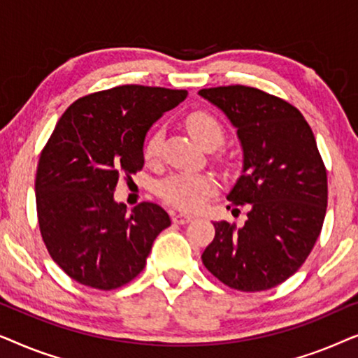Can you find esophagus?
Masks as SVG:
<instances>
[{"instance_id": "34e87169", "label": "esophagus", "mask_w": 358, "mask_h": 358, "mask_svg": "<svg viewBox=\"0 0 358 358\" xmlns=\"http://www.w3.org/2000/svg\"><path fill=\"white\" fill-rule=\"evenodd\" d=\"M192 220H194V217L189 213H174L173 215V222L178 224H185V223L192 222Z\"/></svg>"}]
</instances>
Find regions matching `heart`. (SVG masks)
Segmentation results:
<instances>
[{
  "label": "heart",
  "mask_w": 358,
  "mask_h": 358,
  "mask_svg": "<svg viewBox=\"0 0 358 358\" xmlns=\"http://www.w3.org/2000/svg\"><path fill=\"white\" fill-rule=\"evenodd\" d=\"M189 134L205 148H217L224 140V127L217 115L208 110H192L185 115ZM163 134L153 130L143 143V158L146 163H156L161 155ZM217 190V180L208 174L180 173L169 176L159 184V195L166 203L180 210H197L207 197Z\"/></svg>",
  "instance_id": "heart-1"
}]
</instances>
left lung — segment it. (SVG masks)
Returning a JSON list of instances; mask_svg holds the SVG:
<instances>
[{"label":"left lung","mask_w":358,"mask_h":358,"mask_svg":"<svg viewBox=\"0 0 358 358\" xmlns=\"http://www.w3.org/2000/svg\"><path fill=\"white\" fill-rule=\"evenodd\" d=\"M199 94L238 129L244 168L228 200L249 208L243 228L213 223L202 262L234 290H268L303 266L320 236L327 207L324 161L310 124L282 97L243 85Z\"/></svg>","instance_id":"1"}]
</instances>
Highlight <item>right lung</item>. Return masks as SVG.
Masks as SVG:
<instances>
[{
    "label": "right lung",
    "mask_w": 358,
    "mask_h": 358,
    "mask_svg": "<svg viewBox=\"0 0 358 358\" xmlns=\"http://www.w3.org/2000/svg\"><path fill=\"white\" fill-rule=\"evenodd\" d=\"M185 97L184 90L115 86L80 97L57 122L37 164V220L48 254L73 280L109 292L145 268L169 215L153 202L127 212L114 190L143 168L146 130Z\"/></svg>",
    "instance_id": "add662e5"
}]
</instances>
